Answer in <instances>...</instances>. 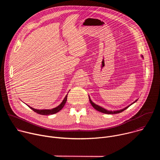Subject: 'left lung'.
Segmentation results:
<instances>
[{
	"instance_id": "1",
	"label": "left lung",
	"mask_w": 160,
	"mask_h": 160,
	"mask_svg": "<svg viewBox=\"0 0 160 160\" xmlns=\"http://www.w3.org/2000/svg\"><path fill=\"white\" fill-rule=\"evenodd\" d=\"M89 97V96H88ZM89 101H90V104H92V106H93V108H94V109H96V110H98V111H100V112H103V113H105V114H117V113H119V112H122V111H123L124 110H125L126 109H127L129 106H128V107H127V108H124V109H121V110H119V111H108V110H106V109H104V108H102V107H100L99 106H98V105H96V104H94V102H92V101L90 100V98H89ZM136 101H135V102H136ZM133 102V103H134Z\"/></svg>"
}]
</instances>
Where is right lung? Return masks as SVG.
<instances>
[{
	"mask_svg": "<svg viewBox=\"0 0 160 160\" xmlns=\"http://www.w3.org/2000/svg\"><path fill=\"white\" fill-rule=\"evenodd\" d=\"M67 97H68V94L66 96L65 98L64 99V100L62 101V102L61 103L60 105H59L58 107L53 108L52 109H42V110H38V109H34L32 107H30L28 106V107L30 108H31L33 111H35V112L40 114V115H53L54 113L58 112V111H59L64 106L66 101H67Z\"/></svg>",
	"mask_w": 160,
	"mask_h": 160,
	"instance_id": "obj_1",
	"label": "right lung"
}]
</instances>
